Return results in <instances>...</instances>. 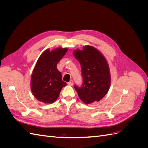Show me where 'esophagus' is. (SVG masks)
<instances>
[{"instance_id": "1", "label": "esophagus", "mask_w": 148, "mask_h": 148, "mask_svg": "<svg viewBox=\"0 0 148 148\" xmlns=\"http://www.w3.org/2000/svg\"><path fill=\"white\" fill-rule=\"evenodd\" d=\"M67 84H68L69 85H70V86H72L73 84V81L72 79H71L70 81L68 83H67Z\"/></svg>"}]
</instances>
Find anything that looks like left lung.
I'll list each match as a JSON object with an SVG mask.
<instances>
[{"mask_svg":"<svg viewBox=\"0 0 148 148\" xmlns=\"http://www.w3.org/2000/svg\"><path fill=\"white\" fill-rule=\"evenodd\" d=\"M82 68L83 83L75 86L79 97L86 104L99 101L108 92L110 86L109 66L106 58L97 49L85 46L83 50L73 51Z\"/></svg>","mask_w":148,"mask_h":148,"instance_id":"left-lung-1","label":"left lung"}]
</instances>
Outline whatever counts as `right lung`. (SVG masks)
Listing matches in <instances>:
<instances>
[{
    "label": "right lung",
    "instance_id": "obj_1",
    "mask_svg": "<svg viewBox=\"0 0 148 148\" xmlns=\"http://www.w3.org/2000/svg\"><path fill=\"white\" fill-rule=\"evenodd\" d=\"M68 51L59 47L44 51L36 64L31 79V89L36 99L45 104H52L59 97L66 83L62 81V73L57 64Z\"/></svg>",
    "mask_w": 148,
    "mask_h": 148
}]
</instances>
